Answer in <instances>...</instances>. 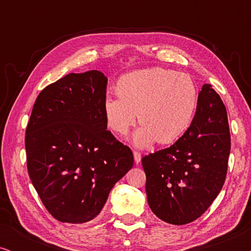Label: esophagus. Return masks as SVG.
I'll list each match as a JSON object with an SVG mask.
<instances>
[{
  "label": "esophagus",
  "instance_id": "1",
  "mask_svg": "<svg viewBox=\"0 0 251 251\" xmlns=\"http://www.w3.org/2000/svg\"><path fill=\"white\" fill-rule=\"evenodd\" d=\"M133 159H135V162L137 164H138L140 162V160H142V155H140L138 151H133Z\"/></svg>",
  "mask_w": 251,
  "mask_h": 251
}]
</instances>
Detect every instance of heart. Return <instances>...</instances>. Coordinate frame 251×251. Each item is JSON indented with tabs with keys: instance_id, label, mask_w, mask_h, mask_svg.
<instances>
[{
	"instance_id": "obj_1",
	"label": "heart",
	"mask_w": 251,
	"mask_h": 251,
	"mask_svg": "<svg viewBox=\"0 0 251 251\" xmlns=\"http://www.w3.org/2000/svg\"><path fill=\"white\" fill-rule=\"evenodd\" d=\"M118 98L107 96L102 102L106 125L125 137L140 125L133 142L146 147L154 142L170 145L187 131L199 102V91L190 75L153 67L123 75L115 87Z\"/></svg>"
}]
</instances>
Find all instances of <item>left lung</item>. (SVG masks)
<instances>
[{
	"instance_id": "left-lung-1",
	"label": "left lung",
	"mask_w": 251,
	"mask_h": 251,
	"mask_svg": "<svg viewBox=\"0 0 251 251\" xmlns=\"http://www.w3.org/2000/svg\"><path fill=\"white\" fill-rule=\"evenodd\" d=\"M231 135L221 97L204 84L197 112L183 137L143 156L150 208L163 222L184 225L198 219L224 185Z\"/></svg>"
}]
</instances>
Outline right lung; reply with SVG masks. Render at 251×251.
Here are the masks:
<instances>
[{"instance_id": "1", "label": "right lung", "mask_w": 251, "mask_h": 251, "mask_svg": "<svg viewBox=\"0 0 251 251\" xmlns=\"http://www.w3.org/2000/svg\"><path fill=\"white\" fill-rule=\"evenodd\" d=\"M107 78L99 71L71 73L37 96L26 128L27 170L53 218L94 219L109 192L133 166L130 147L106 125Z\"/></svg>"}]
</instances>
